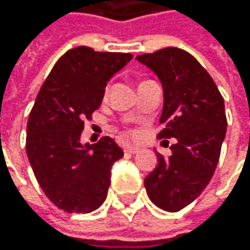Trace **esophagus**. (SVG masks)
Segmentation results:
<instances>
[{"label": "esophagus", "mask_w": 250, "mask_h": 250, "mask_svg": "<svg viewBox=\"0 0 250 250\" xmlns=\"http://www.w3.org/2000/svg\"><path fill=\"white\" fill-rule=\"evenodd\" d=\"M124 151L135 154V153H139V148H138V147H135V146H124Z\"/></svg>", "instance_id": "esophagus-1"}]
</instances>
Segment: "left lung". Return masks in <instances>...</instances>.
Instances as JSON below:
<instances>
[{
  "label": "left lung",
  "mask_w": 250,
  "mask_h": 250,
  "mask_svg": "<svg viewBox=\"0 0 250 250\" xmlns=\"http://www.w3.org/2000/svg\"><path fill=\"white\" fill-rule=\"evenodd\" d=\"M136 60L157 75L163 87L159 138H175L172 154L157 153V167L144 186L153 203L178 211L195 201L214 174L227 133L224 97L193 55L165 47Z\"/></svg>",
  "instance_id": "1"
}]
</instances>
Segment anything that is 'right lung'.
Masks as SVG:
<instances>
[{"label":"right lung","mask_w":250,"mask_h":250,"mask_svg":"<svg viewBox=\"0 0 250 250\" xmlns=\"http://www.w3.org/2000/svg\"><path fill=\"white\" fill-rule=\"evenodd\" d=\"M132 58L73 47L55 62L37 94L26 124V156L44 195L67 213H90L106 199L111 168L123 150L109 136L82 146L81 133L108 81Z\"/></svg>","instance_id":"1"}]
</instances>
